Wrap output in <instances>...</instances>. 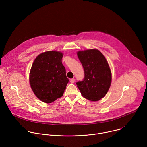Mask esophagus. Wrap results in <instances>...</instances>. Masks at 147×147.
I'll return each mask as SVG.
<instances>
[{
    "instance_id": "1",
    "label": "esophagus",
    "mask_w": 147,
    "mask_h": 147,
    "mask_svg": "<svg viewBox=\"0 0 147 147\" xmlns=\"http://www.w3.org/2000/svg\"><path fill=\"white\" fill-rule=\"evenodd\" d=\"M75 82V79L74 78H71L70 80V83H74Z\"/></svg>"
}]
</instances>
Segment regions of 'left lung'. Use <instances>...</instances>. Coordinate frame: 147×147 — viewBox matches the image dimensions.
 I'll return each instance as SVG.
<instances>
[{
    "instance_id": "obj_1",
    "label": "left lung",
    "mask_w": 147,
    "mask_h": 147,
    "mask_svg": "<svg viewBox=\"0 0 147 147\" xmlns=\"http://www.w3.org/2000/svg\"><path fill=\"white\" fill-rule=\"evenodd\" d=\"M77 56L83 67L84 78L76 83L77 86L84 98L98 101L105 96L111 83L108 62L97 49L79 51Z\"/></svg>"
}]
</instances>
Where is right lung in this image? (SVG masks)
Returning <instances> with one entry per match:
<instances>
[{"label": "right lung", "instance_id": "right-lung-1", "mask_svg": "<svg viewBox=\"0 0 147 147\" xmlns=\"http://www.w3.org/2000/svg\"><path fill=\"white\" fill-rule=\"evenodd\" d=\"M63 53L48 51L35 59L30 71L29 82L36 96L51 103L60 98L69 82L61 59Z\"/></svg>", "mask_w": 147, "mask_h": 147}]
</instances>
